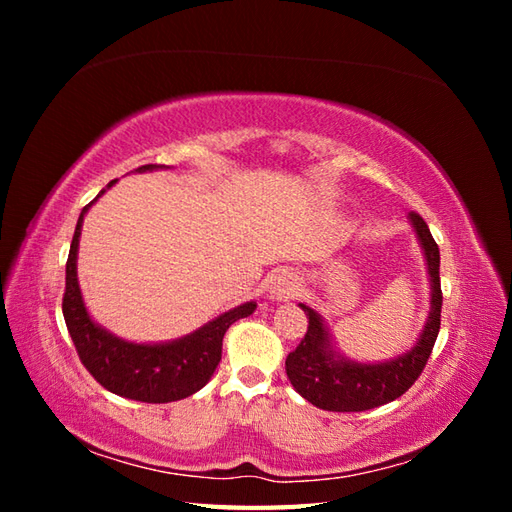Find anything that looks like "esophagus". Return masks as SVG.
Listing matches in <instances>:
<instances>
[{
    "label": "esophagus",
    "mask_w": 512,
    "mask_h": 512,
    "mask_svg": "<svg viewBox=\"0 0 512 512\" xmlns=\"http://www.w3.org/2000/svg\"><path fill=\"white\" fill-rule=\"evenodd\" d=\"M301 288V282L299 277L290 273V271H282L277 273L273 280H271V286H269V297L275 299V301H288L292 299L294 294L299 292Z\"/></svg>",
    "instance_id": "esophagus-1"
}]
</instances>
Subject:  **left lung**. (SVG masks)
<instances>
[{
  "mask_svg": "<svg viewBox=\"0 0 512 512\" xmlns=\"http://www.w3.org/2000/svg\"><path fill=\"white\" fill-rule=\"evenodd\" d=\"M410 222L423 245L431 282V309L421 339L410 352L393 361L378 365L354 363L333 352L329 333L320 316L312 307L301 303L309 324L301 344L288 354L286 374L297 393L316 408L331 412H363L378 408L404 395L423 374L440 331V250L421 215L412 211Z\"/></svg>",
  "mask_w": 512,
  "mask_h": 512,
  "instance_id": "8db88e82",
  "label": "left lung"
}]
</instances>
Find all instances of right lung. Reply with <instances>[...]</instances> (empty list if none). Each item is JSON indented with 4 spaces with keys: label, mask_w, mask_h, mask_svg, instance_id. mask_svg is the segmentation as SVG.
<instances>
[{
    "label": "right lung",
    "mask_w": 512,
    "mask_h": 512,
    "mask_svg": "<svg viewBox=\"0 0 512 512\" xmlns=\"http://www.w3.org/2000/svg\"><path fill=\"white\" fill-rule=\"evenodd\" d=\"M153 168H168L162 164L138 166V173ZM113 179L106 188H111ZM104 190L98 194V198ZM91 200L83 207L76 222L70 254L66 262V292L61 309L68 333L74 342L79 359L106 391L115 395L145 401V404H166L190 397L209 382L215 367L222 359V339L232 322L250 316L256 303H243L230 312L207 322L203 329L185 335L170 344H132L119 339L89 318L79 280H76V252H79L81 226L87 209L96 203Z\"/></svg>",
    "instance_id": "1"
}]
</instances>
